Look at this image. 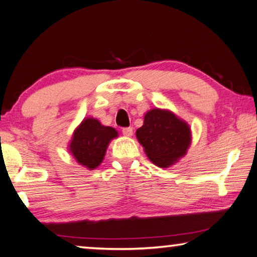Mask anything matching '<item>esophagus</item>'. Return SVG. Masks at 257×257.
I'll list each match as a JSON object with an SVG mask.
<instances>
[{"label":"esophagus","instance_id":"esophagus-1","mask_svg":"<svg viewBox=\"0 0 257 257\" xmlns=\"http://www.w3.org/2000/svg\"><path fill=\"white\" fill-rule=\"evenodd\" d=\"M121 132H123L125 137H132L133 128L132 127H124L123 130H121Z\"/></svg>","mask_w":257,"mask_h":257}]
</instances>
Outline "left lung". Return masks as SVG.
<instances>
[{
	"instance_id": "left-lung-1",
	"label": "left lung",
	"mask_w": 257,
	"mask_h": 257,
	"mask_svg": "<svg viewBox=\"0 0 257 257\" xmlns=\"http://www.w3.org/2000/svg\"><path fill=\"white\" fill-rule=\"evenodd\" d=\"M136 134L150 161L164 168L183 157L191 144L190 126L165 109L147 112L144 125Z\"/></svg>"
}]
</instances>
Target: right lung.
<instances>
[{"label":"right lung","mask_w":257,"mask_h":257,"mask_svg":"<svg viewBox=\"0 0 257 257\" xmlns=\"http://www.w3.org/2000/svg\"><path fill=\"white\" fill-rule=\"evenodd\" d=\"M117 137L118 133L115 128L87 117L74 131L69 151L78 164L89 170H94L102 163L109 142Z\"/></svg>","instance_id":"1"}]
</instances>
